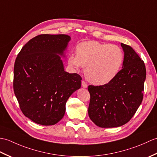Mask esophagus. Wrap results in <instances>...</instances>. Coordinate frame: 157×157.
Masks as SVG:
<instances>
[{"label": "esophagus", "instance_id": "34e87169", "mask_svg": "<svg viewBox=\"0 0 157 157\" xmlns=\"http://www.w3.org/2000/svg\"><path fill=\"white\" fill-rule=\"evenodd\" d=\"M82 87L84 88H86L88 87L87 84H86V83L84 81H82Z\"/></svg>", "mask_w": 157, "mask_h": 157}]
</instances>
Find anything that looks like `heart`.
Here are the masks:
<instances>
[{
    "label": "heart",
    "instance_id": "heart-1",
    "mask_svg": "<svg viewBox=\"0 0 157 157\" xmlns=\"http://www.w3.org/2000/svg\"><path fill=\"white\" fill-rule=\"evenodd\" d=\"M123 52L119 46L96 41L84 42L76 47V55L69 57V64L75 69L85 67L88 80L95 85L111 82L121 69Z\"/></svg>",
    "mask_w": 157,
    "mask_h": 157
}]
</instances>
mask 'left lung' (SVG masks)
<instances>
[{"label":"left lung","mask_w":157,"mask_h":157,"mask_svg":"<svg viewBox=\"0 0 157 157\" xmlns=\"http://www.w3.org/2000/svg\"><path fill=\"white\" fill-rule=\"evenodd\" d=\"M124 59L122 69L111 82L90 85L88 115L101 128H116L128 123L143 99L146 79L144 61L131 46L121 43Z\"/></svg>","instance_id":"1"}]
</instances>
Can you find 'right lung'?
<instances>
[{"label": "right lung", "instance_id": "1", "mask_svg": "<svg viewBox=\"0 0 157 157\" xmlns=\"http://www.w3.org/2000/svg\"><path fill=\"white\" fill-rule=\"evenodd\" d=\"M71 40L65 34H41L23 46L14 65L13 90L25 117L42 125H55L65 113L69 96L82 77L64 70L61 56Z\"/></svg>", "mask_w": 157, "mask_h": 157}]
</instances>
